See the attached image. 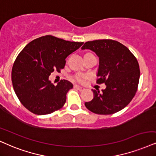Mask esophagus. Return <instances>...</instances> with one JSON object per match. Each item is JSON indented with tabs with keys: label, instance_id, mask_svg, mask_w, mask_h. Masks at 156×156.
<instances>
[{
	"label": "esophagus",
	"instance_id": "1",
	"mask_svg": "<svg viewBox=\"0 0 156 156\" xmlns=\"http://www.w3.org/2000/svg\"><path fill=\"white\" fill-rule=\"evenodd\" d=\"M74 88H76V89L78 90H82L83 89V88L81 87V86H78V85H74Z\"/></svg>",
	"mask_w": 156,
	"mask_h": 156
}]
</instances>
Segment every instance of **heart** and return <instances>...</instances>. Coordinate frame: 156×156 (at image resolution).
Segmentation results:
<instances>
[{
  "mask_svg": "<svg viewBox=\"0 0 156 156\" xmlns=\"http://www.w3.org/2000/svg\"><path fill=\"white\" fill-rule=\"evenodd\" d=\"M83 78V76H81V75H78V76H76V80H78V81H82Z\"/></svg>",
  "mask_w": 156,
  "mask_h": 156,
  "instance_id": "b5f03b06",
  "label": "heart"
}]
</instances>
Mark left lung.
<instances>
[{"label": "left lung", "mask_w": 156, "mask_h": 156, "mask_svg": "<svg viewBox=\"0 0 156 156\" xmlns=\"http://www.w3.org/2000/svg\"><path fill=\"white\" fill-rule=\"evenodd\" d=\"M81 50H90L98 57L97 83L106 88L92 89L94 98L85 102L88 110L98 114H112L129 103L137 91L140 68L137 59L125 45L112 39L86 42Z\"/></svg>", "instance_id": "1"}]
</instances>
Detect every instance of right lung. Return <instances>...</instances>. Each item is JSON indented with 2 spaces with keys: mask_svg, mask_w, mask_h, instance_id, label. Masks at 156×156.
<instances>
[{
  "mask_svg": "<svg viewBox=\"0 0 156 156\" xmlns=\"http://www.w3.org/2000/svg\"><path fill=\"white\" fill-rule=\"evenodd\" d=\"M83 44L46 35L26 45L16 59L11 73L13 89L25 108L44 115L63 106L67 93L73 85L62 80L55 86L49 76L55 70L63 68L67 57Z\"/></svg>",
  "mask_w": 156,
  "mask_h": 156,
  "instance_id": "right-lung-1",
  "label": "right lung"
}]
</instances>
